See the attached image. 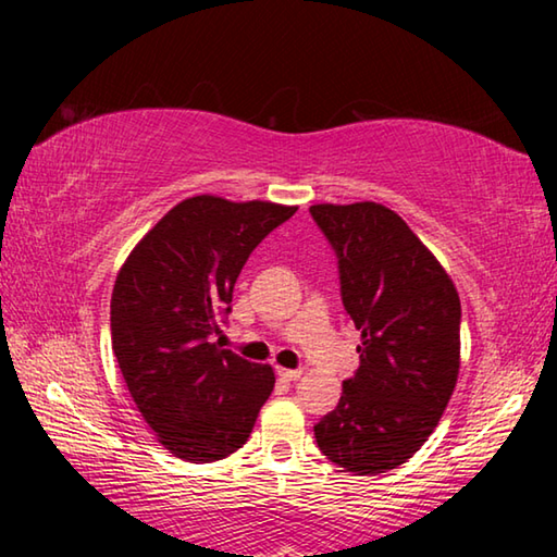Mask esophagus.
I'll use <instances>...</instances> for the list:
<instances>
[{
	"label": "esophagus",
	"mask_w": 557,
	"mask_h": 557,
	"mask_svg": "<svg viewBox=\"0 0 557 557\" xmlns=\"http://www.w3.org/2000/svg\"><path fill=\"white\" fill-rule=\"evenodd\" d=\"M301 373H304L301 369H280L277 366V375L285 377V381H299Z\"/></svg>",
	"instance_id": "obj_1"
}]
</instances>
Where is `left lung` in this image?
I'll use <instances>...</instances> for the list:
<instances>
[{"instance_id": "left-lung-1", "label": "left lung", "mask_w": 557, "mask_h": 557, "mask_svg": "<svg viewBox=\"0 0 557 557\" xmlns=\"http://www.w3.org/2000/svg\"><path fill=\"white\" fill-rule=\"evenodd\" d=\"M337 256L345 311L361 330L359 369L313 425L321 453L357 476L395 469L429 441L459 373L461 306L453 280L397 212L311 206Z\"/></svg>"}]
</instances>
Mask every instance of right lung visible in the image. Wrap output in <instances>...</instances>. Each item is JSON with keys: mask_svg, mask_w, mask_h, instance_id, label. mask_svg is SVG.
Instances as JSON below:
<instances>
[{"mask_svg": "<svg viewBox=\"0 0 557 557\" xmlns=\"http://www.w3.org/2000/svg\"><path fill=\"white\" fill-rule=\"evenodd\" d=\"M297 208L218 196L174 206L126 258L110 304L112 349L138 411L174 457L236 453L275 385L270 366L222 349L234 282Z\"/></svg>", "mask_w": 557, "mask_h": 557, "instance_id": "1", "label": "right lung"}]
</instances>
